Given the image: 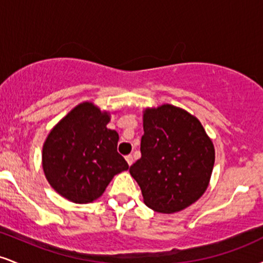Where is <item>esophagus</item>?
Returning <instances> with one entry per match:
<instances>
[{
    "instance_id": "esophagus-1",
    "label": "esophagus",
    "mask_w": 263,
    "mask_h": 263,
    "mask_svg": "<svg viewBox=\"0 0 263 263\" xmlns=\"http://www.w3.org/2000/svg\"><path fill=\"white\" fill-rule=\"evenodd\" d=\"M126 158V161H127V163H128V165H131L132 163H134V157H132L131 155H128V156H126L125 157Z\"/></svg>"
}]
</instances>
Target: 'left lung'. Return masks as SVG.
I'll return each mask as SVG.
<instances>
[{"instance_id":"8db88e82","label":"left lung","mask_w":263,"mask_h":263,"mask_svg":"<svg viewBox=\"0 0 263 263\" xmlns=\"http://www.w3.org/2000/svg\"><path fill=\"white\" fill-rule=\"evenodd\" d=\"M143 131L142 157L129 173L147 206L163 214L182 211L209 186L213 141L194 115L171 104L144 108Z\"/></svg>"}]
</instances>
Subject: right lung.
<instances>
[{
  "instance_id": "right-lung-1",
  "label": "right lung",
  "mask_w": 263,
  "mask_h": 263,
  "mask_svg": "<svg viewBox=\"0 0 263 263\" xmlns=\"http://www.w3.org/2000/svg\"><path fill=\"white\" fill-rule=\"evenodd\" d=\"M111 115L91 101L68 112L45 138L42 167L50 186L75 204L104 194L116 174L128 170L117 152L119 134L107 128Z\"/></svg>"
}]
</instances>
